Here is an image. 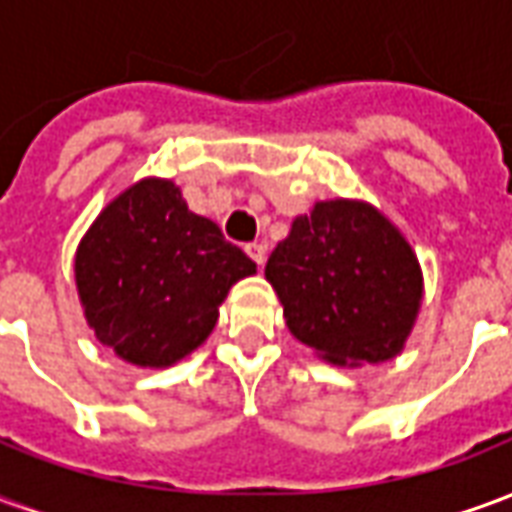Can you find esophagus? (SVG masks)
Here are the masks:
<instances>
[{
	"label": "esophagus",
	"mask_w": 512,
	"mask_h": 512,
	"mask_svg": "<svg viewBox=\"0 0 512 512\" xmlns=\"http://www.w3.org/2000/svg\"><path fill=\"white\" fill-rule=\"evenodd\" d=\"M244 252L252 257V260H255L257 266H263V263H266V246H263V244H257V241H255V244H246Z\"/></svg>",
	"instance_id": "34e87169"
}]
</instances>
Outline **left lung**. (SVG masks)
Wrapping results in <instances>:
<instances>
[{"label": "left lung", "instance_id": "left-lung-1", "mask_svg": "<svg viewBox=\"0 0 512 512\" xmlns=\"http://www.w3.org/2000/svg\"><path fill=\"white\" fill-rule=\"evenodd\" d=\"M299 343L334 365L400 354L422 301L417 255L367 202H318L266 263Z\"/></svg>", "mask_w": 512, "mask_h": 512}]
</instances>
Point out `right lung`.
Listing matches in <instances>:
<instances>
[{
  "mask_svg": "<svg viewBox=\"0 0 512 512\" xmlns=\"http://www.w3.org/2000/svg\"><path fill=\"white\" fill-rule=\"evenodd\" d=\"M255 268L172 180L147 178L87 230L76 288L101 343L131 365L167 367L205 343L227 290Z\"/></svg>",
  "mask_w": 512,
  "mask_h": 512,
  "instance_id": "1",
  "label": "right lung"
}]
</instances>
